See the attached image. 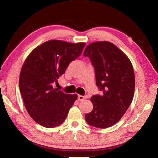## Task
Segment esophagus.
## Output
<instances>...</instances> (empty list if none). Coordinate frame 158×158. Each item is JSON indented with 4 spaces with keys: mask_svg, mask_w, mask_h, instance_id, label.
<instances>
[{
    "mask_svg": "<svg viewBox=\"0 0 158 158\" xmlns=\"http://www.w3.org/2000/svg\"><path fill=\"white\" fill-rule=\"evenodd\" d=\"M78 99L79 101H82L84 99H85V96H82V95H78Z\"/></svg>",
    "mask_w": 158,
    "mask_h": 158,
    "instance_id": "esophagus-1",
    "label": "esophagus"
}]
</instances>
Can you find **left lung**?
Returning <instances> with one entry per match:
<instances>
[{"instance_id":"left-lung-1","label":"left lung","mask_w":158,"mask_h":158,"mask_svg":"<svg viewBox=\"0 0 158 158\" xmlns=\"http://www.w3.org/2000/svg\"><path fill=\"white\" fill-rule=\"evenodd\" d=\"M91 61L96 85L103 94L93 95V110L85 114L87 123L98 128L116 124L123 117L134 98L133 66L126 54L109 41L90 44L84 52Z\"/></svg>"}]
</instances>
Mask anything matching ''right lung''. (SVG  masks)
Masks as SVG:
<instances>
[{
    "instance_id": "right-lung-1",
    "label": "right lung",
    "mask_w": 158,
    "mask_h": 158,
    "mask_svg": "<svg viewBox=\"0 0 158 158\" xmlns=\"http://www.w3.org/2000/svg\"><path fill=\"white\" fill-rule=\"evenodd\" d=\"M85 43L50 40L35 48L21 69L19 86L25 108L32 118L45 127L65 121L78 98L53 87L70 62L81 54Z\"/></svg>"
}]
</instances>
